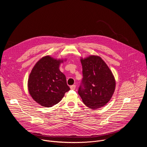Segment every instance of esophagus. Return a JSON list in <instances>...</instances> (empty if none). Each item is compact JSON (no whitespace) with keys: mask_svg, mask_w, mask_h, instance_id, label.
<instances>
[{"mask_svg":"<svg viewBox=\"0 0 147 147\" xmlns=\"http://www.w3.org/2000/svg\"><path fill=\"white\" fill-rule=\"evenodd\" d=\"M70 88L71 90H75L76 89V86L75 85H73L70 86Z\"/></svg>","mask_w":147,"mask_h":147,"instance_id":"obj_1","label":"esophagus"}]
</instances>
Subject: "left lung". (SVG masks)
<instances>
[{
	"label": "left lung",
	"mask_w": 147,
	"mask_h": 147,
	"mask_svg": "<svg viewBox=\"0 0 147 147\" xmlns=\"http://www.w3.org/2000/svg\"><path fill=\"white\" fill-rule=\"evenodd\" d=\"M81 63L83 78L78 93L87 107L100 108L110 100L114 93L115 77L106 63L98 56L81 58Z\"/></svg>",
	"instance_id": "left-lung-1"
}]
</instances>
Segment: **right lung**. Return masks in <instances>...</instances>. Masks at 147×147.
Segmentation results:
<instances>
[{"label": "right lung", "instance_id": "1", "mask_svg": "<svg viewBox=\"0 0 147 147\" xmlns=\"http://www.w3.org/2000/svg\"><path fill=\"white\" fill-rule=\"evenodd\" d=\"M62 59L46 56L37 61L29 76L28 91L41 106L52 107L59 103L70 90L65 75L59 70Z\"/></svg>", "mask_w": 147, "mask_h": 147}]
</instances>
